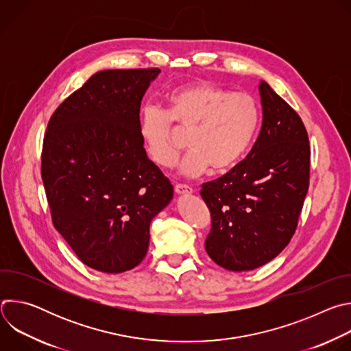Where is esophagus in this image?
I'll use <instances>...</instances> for the list:
<instances>
[{"instance_id": "1", "label": "esophagus", "mask_w": 351, "mask_h": 351, "mask_svg": "<svg viewBox=\"0 0 351 351\" xmlns=\"http://www.w3.org/2000/svg\"><path fill=\"white\" fill-rule=\"evenodd\" d=\"M175 191H176L178 194H191V193H193V189H191L190 186H187V184L178 183V184L175 186Z\"/></svg>"}]
</instances>
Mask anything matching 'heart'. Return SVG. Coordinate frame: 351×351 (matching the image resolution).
<instances>
[{"label": "heart", "instance_id": "obj_1", "mask_svg": "<svg viewBox=\"0 0 351 351\" xmlns=\"http://www.w3.org/2000/svg\"><path fill=\"white\" fill-rule=\"evenodd\" d=\"M165 101L167 111L148 104L140 118V137L154 164H175L183 147L182 134H189L193 148L180 167L187 176L210 168L225 173L244 158L260 119L252 95L198 80L171 90Z\"/></svg>", "mask_w": 351, "mask_h": 351}]
</instances>
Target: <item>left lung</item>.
<instances>
[{
    "instance_id": "left-lung-1",
    "label": "left lung",
    "mask_w": 351,
    "mask_h": 351,
    "mask_svg": "<svg viewBox=\"0 0 351 351\" xmlns=\"http://www.w3.org/2000/svg\"><path fill=\"white\" fill-rule=\"evenodd\" d=\"M263 126L248 156L203 184L211 214L206 250L229 271H252L291 240L310 186L311 148L298 114L267 82L260 83Z\"/></svg>"
}]
</instances>
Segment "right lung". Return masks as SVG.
Wrapping results in <instances>:
<instances>
[{
	"mask_svg": "<svg viewBox=\"0 0 351 351\" xmlns=\"http://www.w3.org/2000/svg\"><path fill=\"white\" fill-rule=\"evenodd\" d=\"M158 73L97 72L48 121L41 179L51 219L79 260L97 271L137 267L149 223L173 195L140 137L141 98Z\"/></svg>",
	"mask_w": 351,
	"mask_h": 351,
	"instance_id": "add662e5",
	"label": "right lung"
}]
</instances>
